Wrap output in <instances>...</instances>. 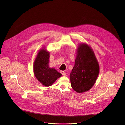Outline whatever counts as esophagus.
Wrapping results in <instances>:
<instances>
[{"mask_svg": "<svg viewBox=\"0 0 125 125\" xmlns=\"http://www.w3.org/2000/svg\"><path fill=\"white\" fill-rule=\"evenodd\" d=\"M60 73H61L63 76H66V74L65 72H64V71H60Z\"/></svg>", "mask_w": 125, "mask_h": 125, "instance_id": "esophagus-1", "label": "esophagus"}]
</instances>
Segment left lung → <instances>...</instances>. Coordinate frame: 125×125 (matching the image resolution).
Segmentation results:
<instances>
[{
	"mask_svg": "<svg viewBox=\"0 0 125 125\" xmlns=\"http://www.w3.org/2000/svg\"><path fill=\"white\" fill-rule=\"evenodd\" d=\"M99 73V64L92 47L86 43L79 44L70 75L71 86L78 93L86 92L94 86Z\"/></svg>",
	"mask_w": 125,
	"mask_h": 125,
	"instance_id": "8db88e82",
	"label": "left lung"
}]
</instances>
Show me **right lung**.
<instances>
[{"instance_id": "1", "label": "right lung", "mask_w": 125, "mask_h": 125, "mask_svg": "<svg viewBox=\"0 0 125 125\" xmlns=\"http://www.w3.org/2000/svg\"><path fill=\"white\" fill-rule=\"evenodd\" d=\"M49 52L43 47L38 52L33 63L34 75L45 86H51L62 76L54 68L49 67Z\"/></svg>"}]
</instances>
